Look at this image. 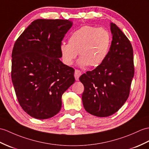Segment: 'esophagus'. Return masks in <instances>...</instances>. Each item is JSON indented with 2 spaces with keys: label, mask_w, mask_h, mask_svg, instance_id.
<instances>
[{
  "label": "esophagus",
  "mask_w": 149,
  "mask_h": 149,
  "mask_svg": "<svg viewBox=\"0 0 149 149\" xmlns=\"http://www.w3.org/2000/svg\"><path fill=\"white\" fill-rule=\"evenodd\" d=\"M81 74H82V73L80 70H77V69H75V73H74V77H75V79L76 81H79V77L81 75Z\"/></svg>",
  "instance_id": "1"
}]
</instances>
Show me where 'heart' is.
<instances>
[{
    "label": "heart",
    "mask_w": 149,
    "mask_h": 149,
    "mask_svg": "<svg viewBox=\"0 0 149 149\" xmlns=\"http://www.w3.org/2000/svg\"><path fill=\"white\" fill-rule=\"evenodd\" d=\"M110 36L103 28L83 26L71 33L68 44L62 42L60 53L64 63L70 66L77 56L78 64L81 67L87 65L97 67L104 61L108 54Z\"/></svg>",
    "instance_id": "b5f03b06"
}]
</instances>
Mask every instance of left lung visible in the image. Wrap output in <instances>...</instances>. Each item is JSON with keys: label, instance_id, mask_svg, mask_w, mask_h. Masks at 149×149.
<instances>
[{"label": "left lung", "instance_id": "left-lung-1", "mask_svg": "<svg viewBox=\"0 0 149 149\" xmlns=\"http://www.w3.org/2000/svg\"><path fill=\"white\" fill-rule=\"evenodd\" d=\"M110 30L112 40L104 61L79 78L85 110L102 117L112 115L126 102L134 73L130 41L116 24L110 23Z\"/></svg>", "mask_w": 149, "mask_h": 149}]
</instances>
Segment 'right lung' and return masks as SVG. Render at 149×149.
<instances>
[{
    "instance_id": "add662e5",
    "label": "right lung",
    "mask_w": 149,
    "mask_h": 149,
    "mask_svg": "<svg viewBox=\"0 0 149 149\" xmlns=\"http://www.w3.org/2000/svg\"><path fill=\"white\" fill-rule=\"evenodd\" d=\"M72 26L68 19H38L14 45L11 78L17 99L31 117L46 119L61 108V96L75 82L74 69L63 64L60 47Z\"/></svg>"
}]
</instances>
